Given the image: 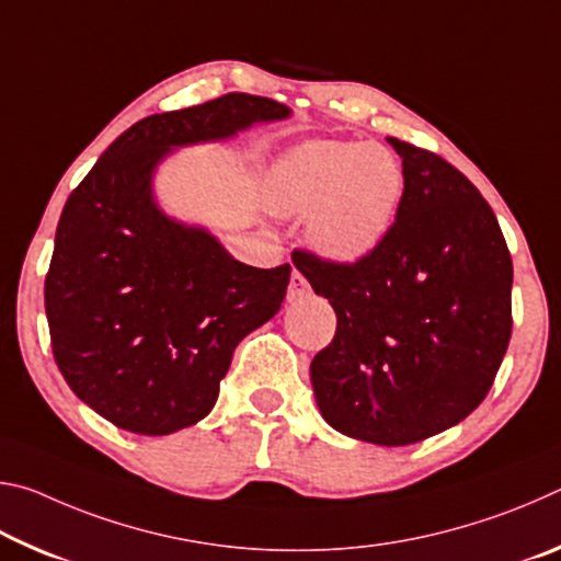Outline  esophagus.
<instances>
[{
    "label": "esophagus",
    "mask_w": 561,
    "mask_h": 561,
    "mask_svg": "<svg viewBox=\"0 0 561 561\" xmlns=\"http://www.w3.org/2000/svg\"><path fill=\"white\" fill-rule=\"evenodd\" d=\"M311 289H309V282L304 279L301 272H294L291 274V282H289V301H297L301 297H307Z\"/></svg>",
    "instance_id": "obj_1"
}]
</instances>
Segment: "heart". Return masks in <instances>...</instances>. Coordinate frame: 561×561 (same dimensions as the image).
Returning <instances> with one entry per match:
<instances>
[{
    "mask_svg": "<svg viewBox=\"0 0 561 561\" xmlns=\"http://www.w3.org/2000/svg\"><path fill=\"white\" fill-rule=\"evenodd\" d=\"M403 185V165L386 146L309 140L272 165L267 203L279 215H309L307 237L321 257L354 264L391 232Z\"/></svg>",
    "mask_w": 561,
    "mask_h": 561,
    "instance_id": "heart-1",
    "label": "heart"
}]
</instances>
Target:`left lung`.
<instances>
[{
  "mask_svg": "<svg viewBox=\"0 0 561 561\" xmlns=\"http://www.w3.org/2000/svg\"><path fill=\"white\" fill-rule=\"evenodd\" d=\"M403 160L391 232L354 264L294 252L336 311L311 360L324 421L348 438L411 445L488 396L512 334V257L492 207L448 160L388 138Z\"/></svg>",
  "mask_w": 561,
  "mask_h": 561,
  "instance_id": "8db88e82",
  "label": "left lung"
}]
</instances>
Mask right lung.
<instances>
[{"label": "right lung", "instance_id": "right-lung-1", "mask_svg": "<svg viewBox=\"0 0 561 561\" xmlns=\"http://www.w3.org/2000/svg\"><path fill=\"white\" fill-rule=\"evenodd\" d=\"M289 116L250 93L156 113L121 133L66 201L44 284L54 358L118 428L168 435L203 421L237 344L277 314L291 274L237 262L205 227L165 215L156 168L175 148Z\"/></svg>", "mask_w": 561, "mask_h": 561}]
</instances>
